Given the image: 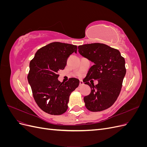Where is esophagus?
<instances>
[{"label":"esophagus","mask_w":147,"mask_h":147,"mask_svg":"<svg viewBox=\"0 0 147 147\" xmlns=\"http://www.w3.org/2000/svg\"><path fill=\"white\" fill-rule=\"evenodd\" d=\"M83 84H84V83H83V82L82 80L80 81V84H79L80 86H82V85H83Z\"/></svg>","instance_id":"1"}]
</instances>
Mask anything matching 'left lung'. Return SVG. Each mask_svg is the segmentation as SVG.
I'll list each match as a JSON object with an SVG mask.
<instances>
[{
    "label": "left lung",
    "mask_w": 147,
    "mask_h": 147,
    "mask_svg": "<svg viewBox=\"0 0 147 147\" xmlns=\"http://www.w3.org/2000/svg\"><path fill=\"white\" fill-rule=\"evenodd\" d=\"M80 54L94 63L83 79L91 88V93L84 97L88 110L100 112L110 107L117 100L126 75L125 60L117 49L103 43L80 45ZM92 79L98 81L96 86L89 83Z\"/></svg>",
    "instance_id": "8db88e82"
}]
</instances>
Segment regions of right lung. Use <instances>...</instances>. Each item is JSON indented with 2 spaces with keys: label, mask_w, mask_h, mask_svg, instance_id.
<instances>
[{
  "label": "right lung",
  "mask_w": 147,
  "mask_h": 147,
  "mask_svg": "<svg viewBox=\"0 0 147 147\" xmlns=\"http://www.w3.org/2000/svg\"><path fill=\"white\" fill-rule=\"evenodd\" d=\"M77 50L76 45L53 42L38 50L30 62L28 80L34 98L48 114L65 113L71 92L79 85L77 78H71L65 83L57 79V72L65 68L68 57L74 52L77 53Z\"/></svg>",
  "instance_id": "right-lung-1"
}]
</instances>
